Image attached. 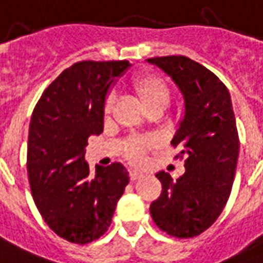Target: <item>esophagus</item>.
Instances as JSON below:
<instances>
[{"label":"esophagus","mask_w":263,"mask_h":263,"mask_svg":"<svg viewBox=\"0 0 263 263\" xmlns=\"http://www.w3.org/2000/svg\"><path fill=\"white\" fill-rule=\"evenodd\" d=\"M143 177V174L142 173H138V171H131L129 173V180L131 181H137L139 180V178H142Z\"/></svg>","instance_id":"obj_1"}]
</instances>
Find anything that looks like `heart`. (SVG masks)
Here are the masks:
<instances>
[{
	"mask_svg": "<svg viewBox=\"0 0 263 263\" xmlns=\"http://www.w3.org/2000/svg\"><path fill=\"white\" fill-rule=\"evenodd\" d=\"M132 90L137 95L142 106L147 112L152 110L163 111L170 102L171 92L166 81L155 73H142L134 78L132 81ZM112 99L108 97L104 103V114L108 116L111 111ZM156 146V139L153 138H142V139H132L128 142L125 147V155L134 163H142L145 160L147 149Z\"/></svg>",
	"mask_w": 263,
	"mask_h": 263,
	"instance_id": "heart-1",
	"label": "heart"
}]
</instances>
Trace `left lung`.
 <instances>
[{"label": "left lung", "mask_w": 263, "mask_h": 263, "mask_svg": "<svg viewBox=\"0 0 263 263\" xmlns=\"http://www.w3.org/2000/svg\"><path fill=\"white\" fill-rule=\"evenodd\" d=\"M147 62L167 73L184 97V117L171 145L181 147L185 173L177 181L157 173L163 191L152 202V219L167 234L192 238L220 216L234 181L240 142L230 93L191 58L167 55Z\"/></svg>", "instance_id": "8db88e82"}]
</instances>
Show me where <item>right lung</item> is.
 I'll return each instance as SVG.
<instances>
[{
    "mask_svg": "<svg viewBox=\"0 0 263 263\" xmlns=\"http://www.w3.org/2000/svg\"><path fill=\"white\" fill-rule=\"evenodd\" d=\"M128 61H81L64 69L33 110L28 176L33 201L57 235L75 244L100 238L111 224L129 182L121 163L96 166L85 160L87 138L100 135L104 103Z\"/></svg>",
    "mask_w": 263,
    "mask_h": 263,
    "instance_id": "add662e5",
    "label": "right lung"
}]
</instances>
